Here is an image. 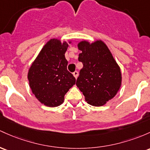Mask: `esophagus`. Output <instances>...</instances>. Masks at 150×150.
I'll return each mask as SVG.
<instances>
[{
    "label": "esophagus",
    "mask_w": 150,
    "mask_h": 150,
    "mask_svg": "<svg viewBox=\"0 0 150 150\" xmlns=\"http://www.w3.org/2000/svg\"><path fill=\"white\" fill-rule=\"evenodd\" d=\"M73 76L75 77V79L78 78V71H75V72H73Z\"/></svg>",
    "instance_id": "esophagus-1"
}]
</instances>
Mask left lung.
<instances>
[{
    "label": "left lung",
    "instance_id": "left-lung-1",
    "mask_svg": "<svg viewBox=\"0 0 150 150\" xmlns=\"http://www.w3.org/2000/svg\"><path fill=\"white\" fill-rule=\"evenodd\" d=\"M82 51L78 60L83 64L76 85L85 100L93 106H103L119 91L122 74L106 44L102 40L81 41L78 45Z\"/></svg>",
    "mask_w": 150,
    "mask_h": 150
}]
</instances>
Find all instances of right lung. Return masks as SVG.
Masks as SVG:
<instances>
[{
	"instance_id": "right-lung-1",
	"label": "right lung",
	"mask_w": 150,
	"mask_h": 150,
	"mask_svg": "<svg viewBox=\"0 0 150 150\" xmlns=\"http://www.w3.org/2000/svg\"><path fill=\"white\" fill-rule=\"evenodd\" d=\"M70 43V41L69 42ZM68 44L50 39L40 50L28 73L30 88L42 104L57 107L65 95L75 84V78L67 70L65 53Z\"/></svg>"
}]
</instances>
